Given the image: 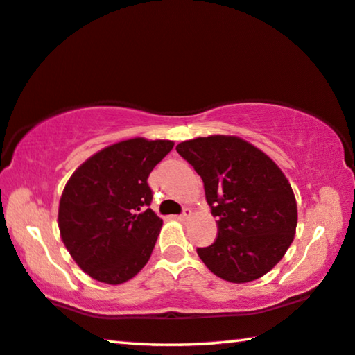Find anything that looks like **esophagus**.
Returning <instances> with one entry per match:
<instances>
[{
  "instance_id": "obj_1",
  "label": "esophagus",
  "mask_w": 355,
  "mask_h": 355,
  "mask_svg": "<svg viewBox=\"0 0 355 355\" xmlns=\"http://www.w3.org/2000/svg\"><path fill=\"white\" fill-rule=\"evenodd\" d=\"M190 216H192V209L190 208H184V211L178 216L179 220H189Z\"/></svg>"
}]
</instances>
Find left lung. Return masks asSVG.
Masks as SVG:
<instances>
[{"instance_id":"1","label":"left lung","mask_w":355,"mask_h":355,"mask_svg":"<svg viewBox=\"0 0 355 355\" xmlns=\"http://www.w3.org/2000/svg\"><path fill=\"white\" fill-rule=\"evenodd\" d=\"M179 155L203 179L207 202L218 216V239L197 248L220 279L246 284L267 274L295 239L296 200L282 169L240 137L208 136L181 142Z\"/></svg>"}]
</instances>
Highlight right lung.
Returning a JSON list of instances; mask_svg holds the SVG:
<instances>
[{"label": "right lung", "instance_id": "obj_1", "mask_svg": "<svg viewBox=\"0 0 355 355\" xmlns=\"http://www.w3.org/2000/svg\"><path fill=\"white\" fill-rule=\"evenodd\" d=\"M173 141L144 137L102 148L71 174L60 197L59 229L75 263L102 284L130 280L147 264L163 220L147 179Z\"/></svg>", "mask_w": 355, "mask_h": 355}]
</instances>
